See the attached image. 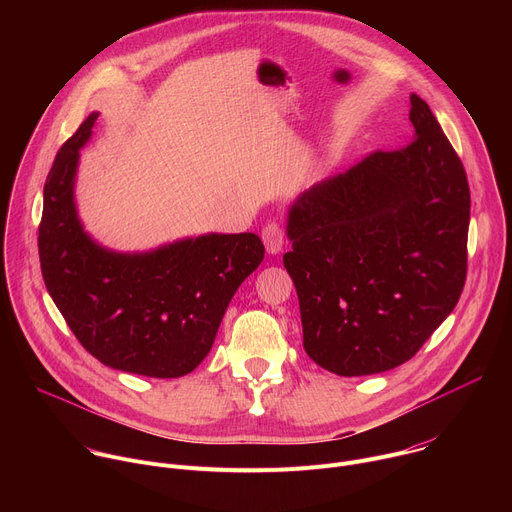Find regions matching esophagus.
<instances>
[{"label": "esophagus", "mask_w": 512, "mask_h": 512, "mask_svg": "<svg viewBox=\"0 0 512 512\" xmlns=\"http://www.w3.org/2000/svg\"><path fill=\"white\" fill-rule=\"evenodd\" d=\"M261 241H263L267 253H271V255L279 253L281 247H283V241H285V229H283V225H281L279 221H269V223L263 227V231H261Z\"/></svg>", "instance_id": "34e87169"}]
</instances>
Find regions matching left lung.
I'll list each match as a JSON object with an SVG mask.
<instances>
[{
    "label": "left lung",
    "mask_w": 512,
    "mask_h": 512,
    "mask_svg": "<svg viewBox=\"0 0 512 512\" xmlns=\"http://www.w3.org/2000/svg\"><path fill=\"white\" fill-rule=\"evenodd\" d=\"M415 139L375 150L289 210L304 348L340 377L399 367L456 308L468 271L466 170L429 105L411 95Z\"/></svg>",
    "instance_id": "left-lung-1"
}]
</instances>
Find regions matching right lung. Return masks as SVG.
Returning <instances> with one entry per match:
<instances>
[{
  "instance_id": "right-lung-1",
  "label": "right lung",
  "mask_w": 512,
  "mask_h": 512,
  "mask_svg": "<svg viewBox=\"0 0 512 512\" xmlns=\"http://www.w3.org/2000/svg\"><path fill=\"white\" fill-rule=\"evenodd\" d=\"M89 115L58 150L44 184L38 253L48 294L99 362L176 379L208 354L237 287L265 257L253 233L186 239L145 255L97 247L81 229L72 180L91 137Z\"/></svg>"
}]
</instances>
